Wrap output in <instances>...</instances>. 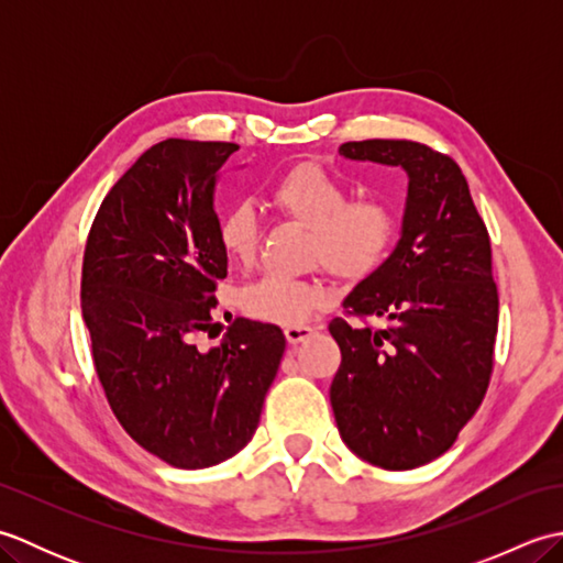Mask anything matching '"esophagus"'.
<instances>
[{
  "mask_svg": "<svg viewBox=\"0 0 563 563\" xmlns=\"http://www.w3.org/2000/svg\"><path fill=\"white\" fill-rule=\"evenodd\" d=\"M317 329L314 327H307V324H295V327H285V339H288V343L297 345L307 341L309 336H312Z\"/></svg>",
  "mask_w": 563,
  "mask_h": 563,
  "instance_id": "34e87169",
  "label": "esophagus"
}]
</instances>
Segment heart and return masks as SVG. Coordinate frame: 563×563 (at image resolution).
<instances>
[{"mask_svg":"<svg viewBox=\"0 0 563 563\" xmlns=\"http://www.w3.org/2000/svg\"><path fill=\"white\" fill-rule=\"evenodd\" d=\"M349 186L324 164L300 162L273 178L268 202L283 218L309 227L307 254L341 280H365L391 254L399 234L397 212L379 198L349 200ZM220 246L236 263L254 261L258 218L249 206L220 214ZM329 300L319 280L263 275L239 292V309L268 324H297Z\"/></svg>","mask_w":563,"mask_h":563,"instance_id":"b5f03b06","label":"heart"}]
</instances>
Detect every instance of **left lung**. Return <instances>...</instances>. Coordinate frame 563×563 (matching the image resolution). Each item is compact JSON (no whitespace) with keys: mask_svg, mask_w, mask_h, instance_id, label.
<instances>
[{"mask_svg":"<svg viewBox=\"0 0 563 563\" xmlns=\"http://www.w3.org/2000/svg\"><path fill=\"white\" fill-rule=\"evenodd\" d=\"M339 154L401 166L409 198L397 249L345 297V317L329 324L341 349L333 416L357 457L413 470L452 448L492 382V239L448 154L411 140L343 142ZM373 318L383 324L375 328Z\"/></svg>","mask_w":563,"mask_h":563,"instance_id":"1","label":"left lung"}]
</instances>
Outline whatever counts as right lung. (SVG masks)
Instances as JSON below:
<instances>
[{"label": "right lung", "mask_w": 563, "mask_h": 563, "mask_svg": "<svg viewBox=\"0 0 563 563\" xmlns=\"http://www.w3.org/2000/svg\"><path fill=\"white\" fill-rule=\"evenodd\" d=\"M239 145L169 137L103 198L81 263V317L118 423L178 470L220 464L254 438L278 373V327L234 319L210 351L227 254L214 178Z\"/></svg>", "instance_id": "right-lung-1"}]
</instances>
